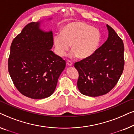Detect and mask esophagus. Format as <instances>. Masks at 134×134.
<instances>
[{"label": "esophagus", "instance_id": "obj_1", "mask_svg": "<svg viewBox=\"0 0 134 134\" xmlns=\"http://www.w3.org/2000/svg\"><path fill=\"white\" fill-rule=\"evenodd\" d=\"M66 63L68 64V65L69 66H72V62H71V61H67Z\"/></svg>", "mask_w": 134, "mask_h": 134}]
</instances>
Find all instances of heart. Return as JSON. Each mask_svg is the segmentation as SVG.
<instances>
[{
	"mask_svg": "<svg viewBox=\"0 0 134 134\" xmlns=\"http://www.w3.org/2000/svg\"><path fill=\"white\" fill-rule=\"evenodd\" d=\"M100 40L99 31L83 22H72L65 25L61 34L53 38L55 52L59 57L66 55L71 45V58H89L95 52Z\"/></svg>",
	"mask_w": 134,
	"mask_h": 134,
	"instance_id": "b5f03b06",
	"label": "heart"
}]
</instances>
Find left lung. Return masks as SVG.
<instances>
[{"label": "left lung", "mask_w": 134, "mask_h": 134, "mask_svg": "<svg viewBox=\"0 0 134 134\" xmlns=\"http://www.w3.org/2000/svg\"><path fill=\"white\" fill-rule=\"evenodd\" d=\"M106 41L89 58L76 62L77 87L85 96L97 97L116 85L124 69V44L115 30L107 24Z\"/></svg>", "instance_id": "8db88e82"}]
</instances>
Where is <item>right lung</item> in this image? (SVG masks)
Wrapping results in <instances>:
<instances>
[{"instance_id": "obj_1", "label": "right lung", "mask_w": 134, "mask_h": 134, "mask_svg": "<svg viewBox=\"0 0 134 134\" xmlns=\"http://www.w3.org/2000/svg\"><path fill=\"white\" fill-rule=\"evenodd\" d=\"M44 20L25 25L13 41L8 58V71L16 88L35 99L53 94L66 66L65 60L51 51L52 31L41 28Z\"/></svg>"}]
</instances>
